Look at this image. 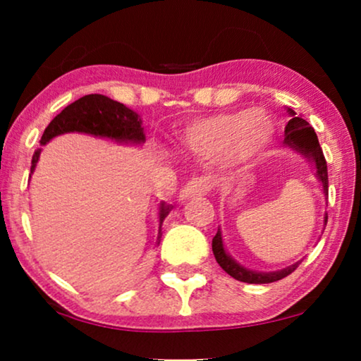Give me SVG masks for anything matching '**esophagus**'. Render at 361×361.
Returning <instances> with one entry per match:
<instances>
[{
	"label": "esophagus",
	"instance_id": "esophagus-1",
	"mask_svg": "<svg viewBox=\"0 0 361 361\" xmlns=\"http://www.w3.org/2000/svg\"><path fill=\"white\" fill-rule=\"evenodd\" d=\"M212 187H214V179H212L210 176L194 177V179L187 182L184 189H182V192H180V200L187 199V197L209 194V192L212 190Z\"/></svg>",
	"mask_w": 361,
	"mask_h": 361
}]
</instances>
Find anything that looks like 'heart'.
Masks as SVG:
<instances>
[{
    "label": "heart",
    "mask_w": 361,
    "mask_h": 361,
    "mask_svg": "<svg viewBox=\"0 0 361 361\" xmlns=\"http://www.w3.org/2000/svg\"><path fill=\"white\" fill-rule=\"evenodd\" d=\"M273 133V121L261 110L220 113L190 121L180 131V145L197 154L221 152L228 162H245L264 149Z\"/></svg>",
    "instance_id": "obj_1"
}]
</instances>
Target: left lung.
Returning <instances> with one entry per match:
<instances>
[{
	"label": "left lung",
	"mask_w": 361,
	"mask_h": 361,
	"mask_svg": "<svg viewBox=\"0 0 361 361\" xmlns=\"http://www.w3.org/2000/svg\"><path fill=\"white\" fill-rule=\"evenodd\" d=\"M288 111L293 118H290L288 125H286L283 145L290 147V149H294L295 152H299V154H302L304 157H307V159L312 162L315 166V176H317V179L322 182L324 195L329 197L327 161H325L322 147L319 145L317 135H315L314 128L310 126L304 118L295 116V113L290 110V108H288ZM324 224L327 225V214L324 216ZM212 250H214L216 263L221 266V269H224L226 274H230L231 278H235L236 281H241V283H248V284L274 283V281H279L286 278V276H289L300 264L299 261V263L290 264L288 268L281 271H273V273H258V271H251L248 268H245V266L236 263V261L225 251L220 228L214 236V240H212Z\"/></svg>",
	"instance_id": "left-lung-1"
}]
</instances>
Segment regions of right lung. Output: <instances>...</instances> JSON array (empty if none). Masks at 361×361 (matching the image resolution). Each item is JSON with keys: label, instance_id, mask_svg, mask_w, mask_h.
Here are the masks:
<instances>
[{"label": "right lung", "instance_id": "obj_1", "mask_svg": "<svg viewBox=\"0 0 361 361\" xmlns=\"http://www.w3.org/2000/svg\"><path fill=\"white\" fill-rule=\"evenodd\" d=\"M87 133V135L108 137V140L118 142H133V145H142L146 141L145 128L137 113L126 108L123 103L111 100L105 95H85L78 98L71 105L63 108L49 126L44 130L41 145H47L52 137L63 133ZM41 147H37L31 161V174L36 169V164L41 154ZM31 177V176H29ZM171 207L162 202L159 207V235H157V245L161 238V224L164 221Z\"/></svg>", "mask_w": 361, "mask_h": 361}]
</instances>
